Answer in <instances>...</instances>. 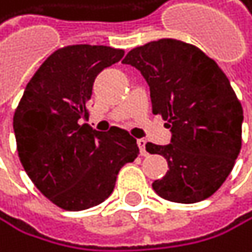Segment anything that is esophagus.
<instances>
[{"mask_svg":"<svg viewBox=\"0 0 252 252\" xmlns=\"http://www.w3.org/2000/svg\"><path fill=\"white\" fill-rule=\"evenodd\" d=\"M145 144H147V142H145V139H138L139 150H141V153L144 155V157H145V155H147V150H145Z\"/></svg>","mask_w":252,"mask_h":252,"instance_id":"esophagus-1","label":"esophagus"}]
</instances>
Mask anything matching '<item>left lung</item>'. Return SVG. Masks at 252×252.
I'll return each instance as SVG.
<instances>
[{
	"instance_id": "obj_1",
	"label": "left lung",
	"mask_w": 252,
	"mask_h": 252,
	"mask_svg": "<svg viewBox=\"0 0 252 252\" xmlns=\"http://www.w3.org/2000/svg\"><path fill=\"white\" fill-rule=\"evenodd\" d=\"M144 75L153 114L170 128L167 145L147 142L145 150L169 164L153 181L159 197L175 203L209 198L231 173L242 149V103L219 64L201 49L173 38L131 49L122 60Z\"/></svg>"
}]
</instances>
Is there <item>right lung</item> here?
Here are the masks:
<instances>
[{"instance_id":"1","label":"right lung","mask_w":252,"mask_h":252,"mask_svg":"<svg viewBox=\"0 0 252 252\" xmlns=\"http://www.w3.org/2000/svg\"><path fill=\"white\" fill-rule=\"evenodd\" d=\"M122 49L72 44L43 62L13 114L18 157L37 189L64 211L107 200L121 167L139 155L136 139L111 127L102 133L88 119L97 74L118 63Z\"/></svg>"}]
</instances>
